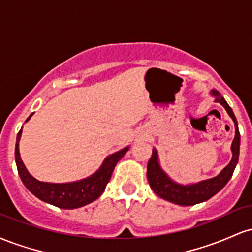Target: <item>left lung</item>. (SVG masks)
Here are the masks:
<instances>
[{"instance_id":"1","label":"left lung","mask_w":252,"mask_h":252,"mask_svg":"<svg viewBox=\"0 0 252 252\" xmlns=\"http://www.w3.org/2000/svg\"><path fill=\"white\" fill-rule=\"evenodd\" d=\"M210 94L215 98V102L220 103L224 106L228 116L232 118L233 123H235V138L231 144L232 158H231L230 163L215 178L187 185L179 184V182L169 178V175L160 166L158 150L155 148L153 149L152 158H150L148 166H147V176H148L150 187L154 190L155 194L164 199V200L180 205V206H192V205L204 202L212 198L227 184L233 174L237 163H238L241 135H239L238 123H237L235 114L226 103V100L224 99V97L217 90H211Z\"/></svg>"}]
</instances>
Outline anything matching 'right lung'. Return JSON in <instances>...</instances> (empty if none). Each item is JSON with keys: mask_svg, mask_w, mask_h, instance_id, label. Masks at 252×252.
I'll use <instances>...</instances> for the list:
<instances>
[{"mask_svg": "<svg viewBox=\"0 0 252 252\" xmlns=\"http://www.w3.org/2000/svg\"><path fill=\"white\" fill-rule=\"evenodd\" d=\"M32 116H33V114H31V116L26 120V122H28ZM21 135L22 128L17 134L15 144V162L17 172H19L22 182L32 194L35 195L40 200L65 210L85 206V205L99 198L110 181V178H111L117 162L130 148L128 146L114 153V154L106 156L102 166L88 178L72 182L54 184V182H43L37 180L26 168L19 150V142Z\"/></svg>", "mask_w": 252, "mask_h": 252, "instance_id": "add662e5", "label": "right lung"}]
</instances>
